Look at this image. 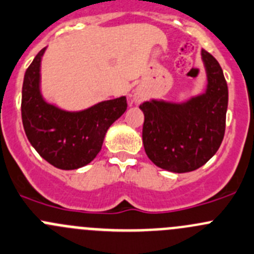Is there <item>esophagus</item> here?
Listing matches in <instances>:
<instances>
[{"instance_id": "34e87169", "label": "esophagus", "mask_w": 254, "mask_h": 254, "mask_svg": "<svg viewBox=\"0 0 254 254\" xmlns=\"http://www.w3.org/2000/svg\"><path fill=\"white\" fill-rule=\"evenodd\" d=\"M144 99H145L144 94H141V93H139V92L135 93L134 97H132V102H134L135 104H140V103H141Z\"/></svg>"}]
</instances>
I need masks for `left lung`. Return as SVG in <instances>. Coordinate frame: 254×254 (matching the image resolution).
<instances>
[{"label": "left lung", "instance_id": "obj_1", "mask_svg": "<svg viewBox=\"0 0 254 254\" xmlns=\"http://www.w3.org/2000/svg\"><path fill=\"white\" fill-rule=\"evenodd\" d=\"M208 85L185 104L145 102L142 142L147 157L167 171L189 172L205 165L221 146L228 105L227 82L220 63L202 49Z\"/></svg>", "mask_w": 254, "mask_h": 254}]
</instances>
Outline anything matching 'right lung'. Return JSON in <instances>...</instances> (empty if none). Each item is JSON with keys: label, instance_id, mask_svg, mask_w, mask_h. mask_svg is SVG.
Segmentation results:
<instances>
[{"label": "right lung", "instance_id": "right-lung-1", "mask_svg": "<svg viewBox=\"0 0 254 254\" xmlns=\"http://www.w3.org/2000/svg\"><path fill=\"white\" fill-rule=\"evenodd\" d=\"M43 53L44 48L24 74L21 103L24 131L32 146L49 164L62 170L79 169L99 154L108 129L127 110V98L102 102L78 113L48 104L39 93Z\"/></svg>", "mask_w": 254, "mask_h": 254}]
</instances>
